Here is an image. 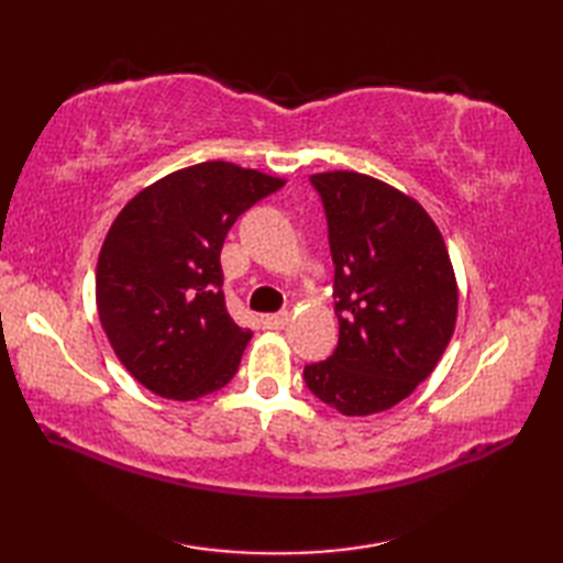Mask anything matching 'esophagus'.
<instances>
[{
  "label": "esophagus",
  "instance_id": "1",
  "mask_svg": "<svg viewBox=\"0 0 563 563\" xmlns=\"http://www.w3.org/2000/svg\"><path fill=\"white\" fill-rule=\"evenodd\" d=\"M288 319H290V314L288 312H275V314H263V327L266 329H273V331H278V329H283L285 324H288Z\"/></svg>",
  "mask_w": 563,
  "mask_h": 563
}]
</instances>
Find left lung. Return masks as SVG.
<instances>
[{
	"label": "left lung",
	"mask_w": 563,
	"mask_h": 563,
	"mask_svg": "<svg viewBox=\"0 0 563 563\" xmlns=\"http://www.w3.org/2000/svg\"><path fill=\"white\" fill-rule=\"evenodd\" d=\"M327 212L339 345L305 367L343 416L391 409L433 373L457 321V280L430 214L357 172L309 176Z\"/></svg>",
	"instance_id": "obj_1"
}]
</instances>
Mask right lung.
Here are the masks:
<instances>
[{
	"mask_svg": "<svg viewBox=\"0 0 563 563\" xmlns=\"http://www.w3.org/2000/svg\"><path fill=\"white\" fill-rule=\"evenodd\" d=\"M283 186L232 162H202L118 212L99 254L97 309L142 387L190 401L234 377L251 331L227 312L220 251L239 214Z\"/></svg>",
	"mask_w": 563,
	"mask_h": 563,
	"instance_id": "right-lung-1",
	"label": "right lung"
}]
</instances>
